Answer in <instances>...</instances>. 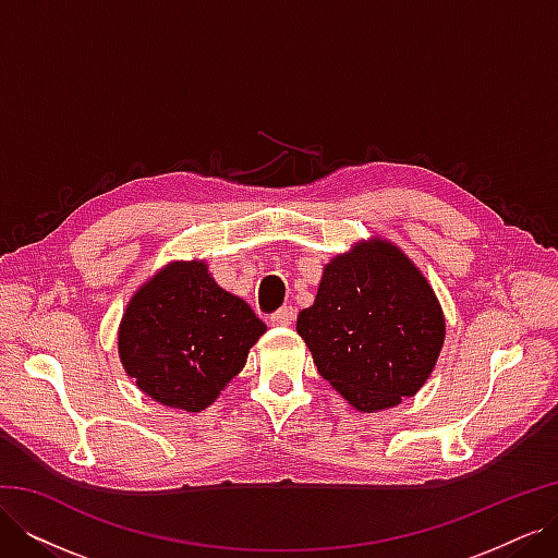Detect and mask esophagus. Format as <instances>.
<instances>
[{
    "label": "esophagus",
    "mask_w": 558,
    "mask_h": 558,
    "mask_svg": "<svg viewBox=\"0 0 558 558\" xmlns=\"http://www.w3.org/2000/svg\"><path fill=\"white\" fill-rule=\"evenodd\" d=\"M293 318H295L293 307H281L272 316H269V324H272V326H291Z\"/></svg>",
    "instance_id": "obj_1"
}]
</instances>
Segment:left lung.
Listing matches in <instances>:
<instances>
[{"label": "left lung", "mask_w": 558, "mask_h": 558, "mask_svg": "<svg viewBox=\"0 0 558 558\" xmlns=\"http://www.w3.org/2000/svg\"><path fill=\"white\" fill-rule=\"evenodd\" d=\"M298 335L320 377L356 410L377 412L424 386L445 342V316L426 277L379 240L326 265Z\"/></svg>", "instance_id": "obj_1"}]
</instances>
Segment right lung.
<instances>
[{
  "instance_id": "right-lung-1",
  "label": "right lung",
  "mask_w": 558,
  "mask_h": 558,
  "mask_svg": "<svg viewBox=\"0 0 558 558\" xmlns=\"http://www.w3.org/2000/svg\"><path fill=\"white\" fill-rule=\"evenodd\" d=\"M265 330L242 298L209 277L205 263H172L130 300L118 353L146 396L202 412L238 377Z\"/></svg>"
}]
</instances>
